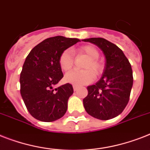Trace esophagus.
Returning <instances> with one entry per match:
<instances>
[{"label": "esophagus", "mask_w": 150, "mask_h": 150, "mask_svg": "<svg viewBox=\"0 0 150 150\" xmlns=\"http://www.w3.org/2000/svg\"><path fill=\"white\" fill-rule=\"evenodd\" d=\"M78 88H79V86H75V85H73V89H74V91H76Z\"/></svg>", "instance_id": "esophagus-1"}]
</instances>
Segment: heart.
Listing matches in <instances>:
<instances>
[{
	"label": "heart",
	"instance_id": "1",
	"mask_svg": "<svg viewBox=\"0 0 150 150\" xmlns=\"http://www.w3.org/2000/svg\"><path fill=\"white\" fill-rule=\"evenodd\" d=\"M78 52L79 54H85L88 58V61L85 65V69H87V70H71L65 75L64 80L75 86H81L92 82L95 79V74L93 72L94 71L96 74H99L103 70V65L102 62L98 59L99 53L94 46H82L78 49ZM58 62L63 71L70 70L74 64V55L71 50H64L60 54ZM90 69L93 71L90 70Z\"/></svg>",
	"mask_w": 150,
	"mask_h": 150
}]
</instances>
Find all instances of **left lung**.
<instances>
[{
    "label": "left lung",
    "instance_id": "1",
    "mask_svg": "<svg viewBox=\"0 0 150 150\" xmlns=\"http://www.w3.org/2000/svg\"><path fill=\"white\" fill-rule=\"evenodd\" d=\"M83 41L94 44L105 58L103 75L95 85L87 87L83 99L88 115L100 120L116 117L127 105L133 83L129 62L118 46L102 38H91Z\"/></svg>",
    "mask_w": 150,
    "mask_h": 150
}]
</instances>
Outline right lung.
<instances>
[{
    "label": "right lung",
    "instance_id": "right-lung-1",
    "mask_svg": "<svg viewBox=\"0 0 150 150\" xmlns=\"http://www.w3.org/2000/svg\"><path fill=\"white\" fill-rule=\"evenodd\" d=\"M79 41L63 36L49 38L27 56L20 75L21 95L30 114L38 120L55 121L66 112L74 91L69 83L54 88L63 78L58 59L64 50Z\"/></svg>",
    "mask_w": 150,
    "mask_h": 150
}]
</instances>
